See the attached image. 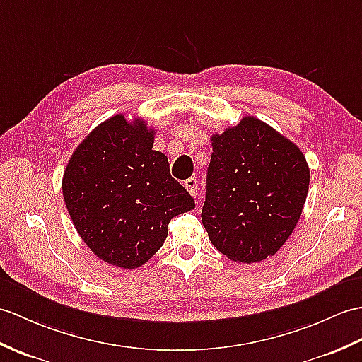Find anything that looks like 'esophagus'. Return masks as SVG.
<instances>
[{
    "instance_id": "34e87169",
    "label": "esophagus",
    "mask_w": 362,
    "mask_h": 362,
    "mask_svg": "<svg viewBox=\"0 0 362 362\" xmlns=\"http://www.w3.org/2000/svg\"><path fill=\"white\" fill-rule=\"evenodd\" d=\"M183 187H185V189H187V191L189 192V194H191L192 197H197V194H199L197 179L191 177V179H188V180H185V182H183Z\"/></svg>"
}]
</instances>
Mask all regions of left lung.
<instances>
[{
  "label": "left lung",
  "mask_w": 362,
  "mask_h": 362,
  "mask_svg": "<svg viewBox=\"0 0 362 362\" xmlns=\"http://www.w3.org/2000/svg\"><path fill=\"white\" fill-rule=\"evenodd\" d=\"M202 223L234 262L276 255L305 204L310 170L302 151L270 124L243 117L211 137Z\"/></svg>",
  "instance_id": "obj_1"
}]
</instances>
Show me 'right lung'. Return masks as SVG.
Masks as SVG:
<instances>
[{"instance_id": "obj_1", "label": "right lung", "mask_w": 362, "mask_h": 362, "mask_svg": "<svg viewBox=\"0 0 362 362\" xmlns=\"http://www.w3.org/2000/svg\"><path fill=\"white\" fill-rule=\"evenodd\" d=\"M153 145L145 122L117 114L80 143L63 174L64 204L80 238L97 257L128 270L160 250L173 217L196 206Z\"/></svg>"}]
</instances>
